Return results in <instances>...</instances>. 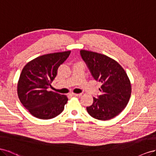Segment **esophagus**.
Masks as SVG:
<instances>
[{
	"mask_svg": "<svg viewBox=\"0 0 156 156\" xmlns=\"http://www.w3.org/2000/svg\"><path fill=\"white\" fill-rule=\"evenodd\" d=\"M70 95L73 96H77V97H80L82 95V93H71Z\"/></svg>",
	"mask_w": 156,
	"mask_h": 156,
	"instance_id": "1",
	"label": "esophagus"
}]
</instances>
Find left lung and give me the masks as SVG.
I'll return each instance as SVG.
<instances>
[{
    "label": "left lung",
    "instance_id": "obj_1",
    "mask_svg": "<svg viewBox=\"0 0 156 156\" xmlns=\"http://www.w3.org/2000/svg\"><path fill=\"white\" fill-rule=\"evenodd\" d=\"M80 55L95 80L102 83L101 94L93 97V104L87 106L91 117L108 120L116 116L126 108L131 93L127 73L117 61L101 53L80 50Z\"/></svg>",
    "mask_w": 156,
    "mask_h": 156
}]
</instances>
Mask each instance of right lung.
Returning a JSON list of instances; mask_svg holds the SVG:
<instances>
[{
  "label": "right lung",
  "mask_w": 156,
  "mask_h": 156,
  "mask_svg": "<svg viewBox=\"0 0 156 156\" xmlns=\"http://www.w3.org/2000/svg\"><path fill=\"white\" fill-rule=\"evenodd\" d=\"M70 51L49 53L30 61L22 70L17 83L21 103L33 116L48 119L60 114L67 103L65 95L48 91L59 66L68 58Z\"/></svg>",
  "instance_id": "add662e5"
}]
</instances>
